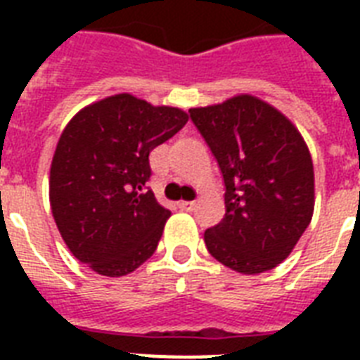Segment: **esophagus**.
I'll return each mask as SVG.
<instances>
[{"instance_id":"obj_1","label":"esophagus","mask_w":360,"mask_h":360,"mask_svg":"<svg viewBox=\"0 0 360 360\" xmlns=\"http://www.w3.org/2000/svg\"><path fill=\"white\" fill-rule=\"evenodd\" d=\"M196 207V202H179L181 211H194Z\"/></svg>"}]
</instances>
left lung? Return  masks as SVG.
<instances>
[{"label": "left lung", "instance_id": "left-lung-1", "mask_svg": "<svg viewBox=\"0 0 360 360\" xmlns=\"http://www.w3.org/2000/svg\"><path fill=\"white\" fill-rule=\"evenodd\" d=\"M224 177L226 214L203 236L209 254L243 274L290 256L314 213V166L301 132L252 95L188 110Z\"/></svg>", "mask_w": 360, "mask_h": 360}]
</instances>
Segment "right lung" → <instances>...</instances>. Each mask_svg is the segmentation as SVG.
<instances>
[{"label": "right lung", "mask_w": 360, "mask_h": 360, "mask_svg": "<svg viewBox=\"0 0 360 360\" xmlns=\"http://www.w3.org/2000/svg\"><path fill=\"white\" fill-rule=\"evenodd\" d=\"M186 112L129 93L80 110L61 132L50 168V205L72 256L124 276L157 250L169 211L149 191V153L177 134Z\"/></svg>", "instance_id": "right-lung-1"}]
</instances>
